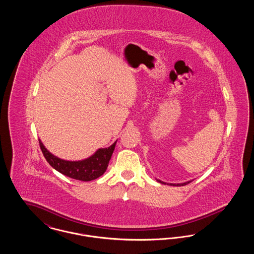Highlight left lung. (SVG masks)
<instances>
[{
	"instance_id": "8db88e82",
	"label": "left lung",
	"mask_w": 254,
	"mask_h": 254,
	"mask_svg": "<svg viewBox=\"0 0 254 254\" xmlns=\"http://www.w3.org/2000/svg\"><path fill=\"white\" fill-rule=\"evenodd\" d=\"M157 181L159 182V183H161V184H164V185H166V183H164V182L160 181V180H158ZM191 181L190 182H186V183H183V184H169L170 186H176V187H179V186H185V185H188V184H190ZM169 185V184H168Z\"/></svg>"
}]
</instances>
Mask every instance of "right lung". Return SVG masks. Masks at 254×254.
Instances as JSON below:
<instances>
[{"instance_id":"add662e5","label":"right lung","mask_w":254,"mask_h":254,"mask_svg":"<svg viewBox=\"0 0 254 254\" xmlns=\"http://www.w3.org/2000/svg\"><path fill=\"white\" fill-rule=\"evenodd\" d=\"M39 145L49 165L62 174L80 181H91L102 176L109 166V160L115 148L116 142L108 148H100L91 157L83 161L70 162L54 156L39 140Z\"/></svg>"}]
</instances>
